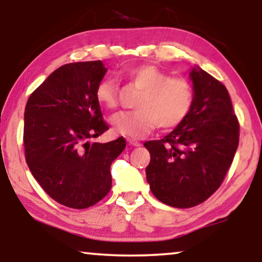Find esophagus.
<instances>
[{
	"mask_svg": "<svg viewBox=\"0 0 262 262\" xmlns=\"http://www.w3.org/2000/svg\"><path fill=\"white\" fill-rule=\"evenodd\" d=\"M127 143L132 146H139V145H141V142H138L137 139H134V138H127Z\"/></svg>",
	"mask_w": 262,
	"mask_h": 262,
	"instance_id": "1",
	"label": "esophagus"
}]
</instances>
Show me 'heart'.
Instances as JSON below:
<instances>
[{
    "instance_id": "b5f03b06",
    "label": "heart",
    "mask_w": 262,
    "mask_h": 262,
    "mask_svg": "<svg viewBox=\"0 0 262 262\" xmlns=\"http://www.w3.org/2000/svg\"><path fill=\"white\" fill-rule=\"evenodd\" d=\"M128 83L143 89L138 96V108L121 112L111 119L118 134L130 138H143L159 126L171 128L180 125L191 112L194 92L191 82L184 77L170 76L150 64H142L125 71ZM95 98L106 108H116L119 87L112 77L96 85Z\"/></svg>"
}]
</instances>
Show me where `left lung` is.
Segmentation results:
<instances>
[{"instance_id":"obj_1","label":"left lung","mask_w":262,"mask_h":262,"mask_svg":"<svg viewBox=\"0 0 262 262\" xmlns=\"http://www.w3.org/2000/svg\"><path fill=\"white\" fill-rule=\"evenodd\" d=\"M189 75L194 101L187 118L166 137L144 143L152 194L179 209L198 205L220 188L239 141V123L225 85L203 69L193 68Z\"/></svg>"}]
</instances>
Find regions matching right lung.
I'll use <instances>...</instances> for the list:
<instances>
[{"label":"right lung","instance_id":"1","mask_svg":"<svg viewBox=\"0 0 262 262\" xmlns=\"http://www.w3.org/2000/svg\"><path fill=\"white\" fill-rule=\"evenodd\" d=\"M106 71L101 60L62 66L32 93L25 108L27 166L53 200L71 209L105 198L112 187L111 164L126 146L124 137L89 143L110 128L95 98Z\"/></svg>","mask_w":262,"mask_h":262}]
</instances>
